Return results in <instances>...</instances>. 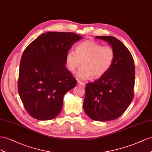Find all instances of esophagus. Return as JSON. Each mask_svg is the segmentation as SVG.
Wrapping results in <instances>:
<instances>
[{
  "mask_svg": "<svg viewBox=\"0 0 152 152\" xmlns=\"http://www.w3.org/2000/svg\"><path fill=\"white\" fill-rule=\"evenodd\" d=\"M77 85H80V86H85V84L83 83V82L80 81H77Z\"/></svg>",
  "mask_w": 152,
  "mask_h": 152,
  "instance_id": "1",
  "label": "esophagus"
}]
</instances>
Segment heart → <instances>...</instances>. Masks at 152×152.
<instances>
[{"instance_id":"1","label":"heart","mask_w":152,"mask_h":152,"mask_svg":"<svg viewBox=\"0 0 152 152\" xmlns=\"http://www.w3.org/2000/svg\"><path fill=\"white\" fill-rule=\"evenodd\" d=\"M115 57V51L111 47L102 46L93 40H86L76 46V51L69 50L67 52L66 64L68 70L74 72L82 61L77 76L83 80H88L92 76L98 78L110 70Z\"/></svg>"}]
</instances>
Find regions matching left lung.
<instances>
[{"label": "left lung", "instance_id": "obj_1", "mask_svg": "<svg viewBox=\"0 0 152 152\" xmlns=\"http://www.w3.org/2000/svg\"><path fill=\"white\" fill-rule=\"evenodd\" d=\"M95 38L108 42L115 53L113 64L104 75L85 87L83 108L91 119L101 122L122 115L134 97L135 66L131 52L113 36Z\"/></svg>", "mask_w": 152, "mask_h": 152}]
</instances>
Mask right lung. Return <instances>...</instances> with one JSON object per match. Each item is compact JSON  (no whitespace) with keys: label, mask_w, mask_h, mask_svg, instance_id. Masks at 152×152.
<instances>
[{"label":"right lung","mask_w":152,"mask_h":152,"mask_svg":"<svg viewBox=\"0 0 152 152\" xmlns=\"http://www.w3.org/2000/svg\"><path fill=\"white\" fill-rule=\"evenodd\" d=\"M81 36L48 32L26 48L21 56L18 90L24 107L33 118L49 120L62 110L64 95L76 85L65 64L66 55Z\"/></svg>","instance_id":"right-lung-1"}]
</instances>
